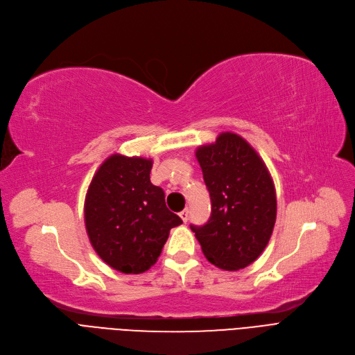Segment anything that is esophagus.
Returning <instances> with one entry per match:
<instances>
[{
  "label": "esophagus",
  "mask_w": 355,
  "mask_h": 355,
  "mask_svg": "<svg viewBox=\"0 0 355 355\" xmlns=\"http://www.w3.org/2000/svg\"><path fill=\"white\" fill-rule=\"evenodd\" d=\"M179 216L182 218V220H183V222H187V219H189V209H184V211H182V212L179 214Z\"/></svg>",
  "instance_id": "obj_1"
}]
</instances>
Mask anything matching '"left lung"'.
<instances>
[{
  "label": "left lung",
  "instance_id": "left-lung-1",
  "mask_svg": "<svg viewBox=\"0 0 355 355\" xmlns=\"http://www.w3.org/2000/svg\"><path fill=\"white\" fill-rule=\"evenodd\" d=\"M196 159L211 196V218L191 225L206 259L225 270L251 265L277 219L275 186L263 160L239 135L223 132L199 146Z\"/></svg>",
  "mask_w": 355,
  "mask_h": 355
}]
</instances>
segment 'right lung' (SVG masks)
<instances>
[{"mask_svg": "<svg viewBox=\"0 0 355 355\" xmlns=\"http://www.w3.org/2000/svg\"><path fill=\"white\" fill-rule=\"evenodd\" d=\"M152 159L112 155L92 179L85 223L97 255L123 274H141L156 263L171 229L182 219L152 184Z\"/></svg>", "mask_w": 355, "mask_h": 355, "instance_id": "right-lung-1", "label": "right lung"}]
</instances>
